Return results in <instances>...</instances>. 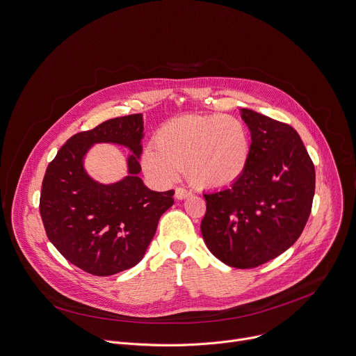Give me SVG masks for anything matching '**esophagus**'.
<instances>
[{
    "instance_id": "1",
    "label": "esophagus",
    "mask_w": 356,
    "mask_h": 356,
    "mask_svg": "<svg viewBox=\"0 0 356 356\" xmlns=\"http://www.w3.org/2000/svg\"><path fill=\"white\" fill-rule=\"evenodd\" d=\"M191 191H188L186 188H184V186H177L175 188V198L177 200H185V198H188V196H191Z\"/></svg>"
}]
</instances>
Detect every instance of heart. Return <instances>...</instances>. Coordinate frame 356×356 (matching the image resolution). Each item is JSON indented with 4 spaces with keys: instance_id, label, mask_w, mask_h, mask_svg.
Returning a JSON list of instances; mask_svg holds the SVG:
<instances>
[{
    "instance_id": "b5f03b06",
    "label": "heart",
    "mask_w": 356,
    "mask_h": 356,
    "mask_svg": "<svg viewBox=\"0 0 356 356\" xmlns=\"http://www.w3.org/2000/svg\"><path fill=\"white\" fill-rule=\"evenodd\" d=\"M154 146L143 152L145 172L158 182H172L185 168L200 188H223L246 170L252 138L241 118L229 114H185L164 123Z\"/></svg>"
}]
</instances>
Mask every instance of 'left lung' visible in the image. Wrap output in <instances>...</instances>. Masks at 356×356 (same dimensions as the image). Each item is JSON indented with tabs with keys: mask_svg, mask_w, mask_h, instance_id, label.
Returning <instances> with one entry per match:
<instances>
[{
	"mask_svg": "<svg viewBox=\"0 0 356 356\" xmlns=\"http://www.w3.org/2000/svg\"><path fill=\"white\" fill-rule=\"evenodd\" d=\"M241 111L252 134L249 163L230 186L204 193L201 232L220 261L253 268L300 238L311 213L315 170L291 126L250 108Z\"/></svg>",
	"mask_w": 356,
	"mask_h": 356,
	"instance_id": "left-lung-1",
	"label": "left lung"
}]
</instances>
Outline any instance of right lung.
Listing matches in <instances>:
<instances>
[{"instance_id":"right-lung-1","label":"right lung","mask_w":356,"mask_h":356,"mask_svg":"<svg viewBox=\"0 0 356 356\" xmlns=\"http://www.w3.org/2000/svg\"><path fill=\"white\" fill-rule=\"evenodd\" d=\"M143 130L141 114L110 118L72 136L47 168L39 212L48 239L66 260L89 274L103 277L134 267L161 215L174 204L172 189L151 191L138 177ZM96 142L131 148L126 179L103 186L86 174L83 158Z\"/></svg>"}]
</instances>
